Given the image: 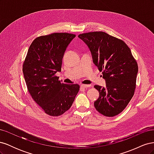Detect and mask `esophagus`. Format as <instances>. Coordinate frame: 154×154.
<instances>
[{
    "instance_id": "1",
    "label": "esophagus",
    "mask_w": 154,
    "mask_h": 154,
    "mask_svg": "<svg viewBox=\"0 0 154 154\" xmlns=\"http://www.w3.org/2000/svg\"><path fill=\"white\" fill-rule=\"evenodd\" d=\"M81 87L82 88H87V87H91V85H85V84H82L81 85Z\"/></svg>"
}]
</instances>
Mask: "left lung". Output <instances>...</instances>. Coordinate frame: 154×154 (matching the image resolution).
Masks as SVG:
<instances>
[{
	"instance_id": "1",
	"label": "left lung",
	"mask_w": 154,
	"mask_h": 154,
	"mask_svg": "<svg viewBox=\"0 0 154 154\" xmlns=\"http://www.w3.org/2000/svg\"><path fill=\"white\" fill-rule=\"evenodd\" d=\"M78 37L89 48L93 62L106 81L105 88L94 86L100 92L94 107L105 116L119 114L134 94L138 72L136 60L122 40L105 32H86Z\"/></svg>"
}]
</instances>
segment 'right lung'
Returning <instances> with one entry per match:
<instances>
[{
    "label": "right lung",
    "mask_w": 154,
    "mask_h": 154,
    "mask_svg": "<svg viewBox=\"0 0 154 154\" xmlns=\"http://www.w3.org/2000/svg\"><path fill=\"white\" fill-rule=\"evenodd\" d=\"M75 35L54 32L35 38L27 51L22 71L32 98L51 116L62 115L72 105L80 85L66 84L56 73L61 71L62 58Z\"/></svg>",
    "instance_id": "1"
}]
</instances>
